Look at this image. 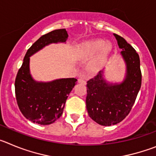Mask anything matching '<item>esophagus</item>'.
Masks as SVG:
<instances>
[{"label": "esophagus", "mask_w": 156, "mask_h": 156, "mask_svg": "<svg viewBox=\"0 0 156 156\" xmlns=\"http://www.w3.org/2000/svg\"><path fill=\"white\" fill-rule=\"evenodd\" d=\"M78 82H79L80 83H83V84H86V80H85L83 79V78H82V77L78 79Z\"/></svg>", "instance_id": "obj_1"}]
</instances>
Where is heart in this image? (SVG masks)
Returning a JSON list of instances; mask_svg holds the SVG:
<instances>
[{"label":"heart","mask_w":156,"mask_h":156,"mask_svg":"<svg viewBox=\"0 0 156 156\" xmlns=\"http://www.w3.org/2000/svg\"><path fill=\"white\" fill-rule=\"evenodd\" d=\"M98 51L97 56L90 64L92 69H98L101 67L111 54L112 46L109 44H105V41L98 39L85 41L80 45L79 53L84 58H90Z\"/></svg>","instance_id":"1"}]
</instances>
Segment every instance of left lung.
I'll list each match as a JSON object with an SVG mask.
<instances>
[{
    "label": "left lung",
    "instance_id": "obj_1",
    "mask_svg": "<svg viewBox=\"0 0 156 156\" xmlns=\"http://www.w3.org/2000/svg\"><path fill=\"white\" fill-rule=\"evenodd\" d=\"M126 64V74L119 83L108 82L104 71L87 81V110L94 121L102 126L119 123L131 110L141 86L138 54L124 38L113 34Z\"/></svg>",
    "mask_w": 156,
    "mask_h": 156
}]
</instances>
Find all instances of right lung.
<instances>
[{"mask_svg": "<svg viewBox=\"0 0 156 156\" xmlns=\"http://www.w3.org/2000/svg\"><path fill=\"white\" fill-rule=\"evenodd\" d=\"M66 29L55 30L43 35L32 45L25 55L16 76L15 88L19 108L27 119L40 125H49L62 115L68 95L77 81L75 78H62L40 82L33 78L30 69V57L51 44L66 43Z\"/></svg>", "mask_w": 156, "mask_h": 156, "instance_id": "add662e5", "label": "right lung"}]
</instances>
